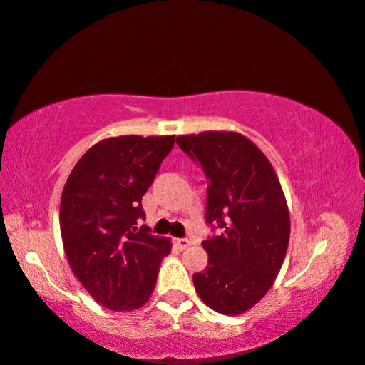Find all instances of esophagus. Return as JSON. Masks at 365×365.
Listing matches in <instances>:
<instances>
[{
    "label": "esophagus",
    "instance_id": "1",
    "mask_svg": "<svg viewBox=\"0 0 365 365\" xmlns=\"http://www.w3.org/2000/svg\"><path fill=\"white\" fill-rule=\"evenodd\" d=\"M174 245L177 246L178 250L183 251V250H187L188 246H190V240H187V238H175L174 240Z\"/></svg>",
    "mask_w": 365,
    "mask_h": 365
}]
</instances>
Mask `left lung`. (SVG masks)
Masks as SVG:
<instances>
[{"label": "left lung", "instance_id": "8db88e82", "mask_svg": "<svg viewBox=\"0 0 365 365\" xmlns=\"http://www.w3.org/2000/svg\"><path fill=\"white\" fill-rule=\"evenodd\" d=\"M207 178L206 222L222 228L202 242L205 272L193 275L200 298L215 312L238 316L264 298L287 255L289 214L264 153L237 132L177 137Z\"/></svg>", "mask_w": 365, "mask_h": 365}]
</instances>
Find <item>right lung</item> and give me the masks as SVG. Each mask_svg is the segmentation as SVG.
<instances>
[{"instance_id": "right-lung-1", "label": "right lung", "mask_w": 365, "mask_h": 365, "mask_svg": "<svg viewBox=\"0 0 365 365\" xmlns=\"http://www.w3.org/2000/svg\"><path fill=\"white\" fill-rule=\"evenodd\" d=\"M175 137L106 138L72 169L61 196L59 225L67 261L93 299L132 311L150 299L172 243L140 225L141 197Z\"/></svg>"}]
</instances>
